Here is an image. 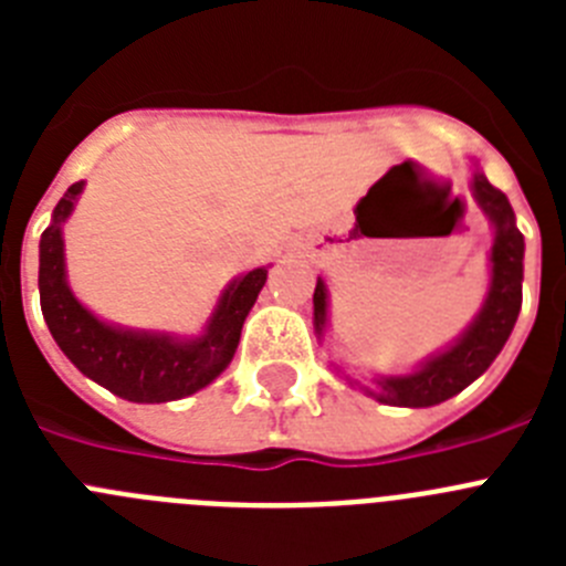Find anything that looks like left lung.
Here are the masks:
<instances>
[{"label": "left lung", "mask_w": 566, "mask_h": 566, "mask_svg": "<svg viewBox=\"0 0 566 566\" xmlns=\"http://www.w3.org/2000/svg\"><path fill=\"white\" fill-rule=\"evenodd\" d=\"M473 192L496 227V240H493V252H490L493 283H490L484 308L453 348L433 357L431 363H424L419 371L408 374V377L382 379L379 382L382 394H377L379 402L428 408V405H439L444 399L457 397L473 379L488 371L490 363L499 357L502 345L507 343L510 332L516 326L518 308H522L524 238L516 229V214H513L507 195L493 187L482 172L473 175ZM314 323H317V332L323 334V328H326V286H323V280H317V289H314Z\"/></svg>", "instance_id": "obj_1"}]
</instances>
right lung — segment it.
I'll return each mask as SVG.
<instances>
[{
  "instance_id": "right-lung-1",
  "label": "right lung",
  "mask_w": 566,
  "mask_h": 566,
  "mask_svg": "<svg viewBox=\"0 0 566 566\" xmlns=\"http://www.w3.org/2000/svg\"><path fill=\"white\" fill-rule=\"evenodd\" d=\"M82 187L84 181H78L64 192L39 243V300L53 339L84 377L129 402H172L207 388L232 363L243 319L269 272L254 269L234 280L223 292L207 334L192 343L107 326L73 297L64 280L62 221L73 212Z\"/></svg>"
}]
</instances>
